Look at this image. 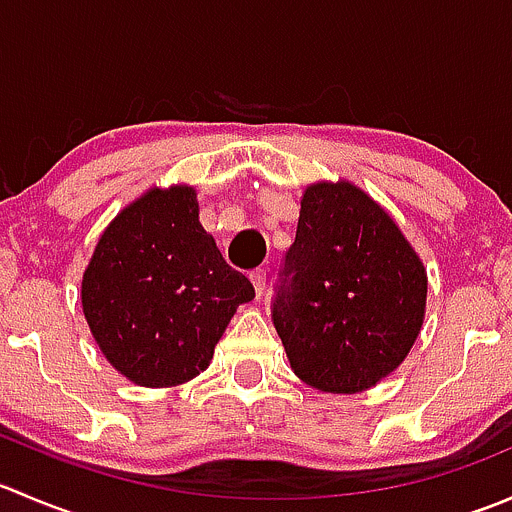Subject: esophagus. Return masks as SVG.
<instances>
[{"label":"esophagus","mask_w":512,"mask_h":512,"mask_svg":"<svg viewBox=\"0 0 512 512\" xmlns=\"http://www.w3.org/2000/svg\"><path fill=\"white\" fill-rule=\"evenodd\" d=\"M250 280H252V285H255L257 297H262V294H265V289H267V270H255L250 275Z\"/></svg>","instance_id":"esophagus-1"}]
</instances>
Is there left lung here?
Listing matches in <instances>:
<instances>
[{"label": "left lung", "mask_w": 512, "mask_h": 512, "mask_svg": "<svg viewBox=\"0 0 512 512\" xmlns=\"http://www.w3.org/2000/svg\"><path fill=\"white\" fill-rule=\"evenodd\" d=\"M299 205L275 329L304 384L359 394L399 369L421 334L426 267L396 220L352 180H317Z\"/></svg>", "instance_id": "1"}]
</instances>
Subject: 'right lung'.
Wrapping results in <instances>:
<instances>
[{"label": "right lung", "mask_w": 512, "mask_h": 512, "mask_svg": "<svg viewBox=\"0 0 512 512\" xmlns=\"http://www.w3.org/2000/svg\"><path fill=\"white\" fill-rule=\"evenodd\" d=\"M255 287L200 225L193 185L151 188L96 242L81 280L86 324L108 364L146 389L210 366L215 344Z\"/></svg>", "instance_id": "1"}]
</instances>
